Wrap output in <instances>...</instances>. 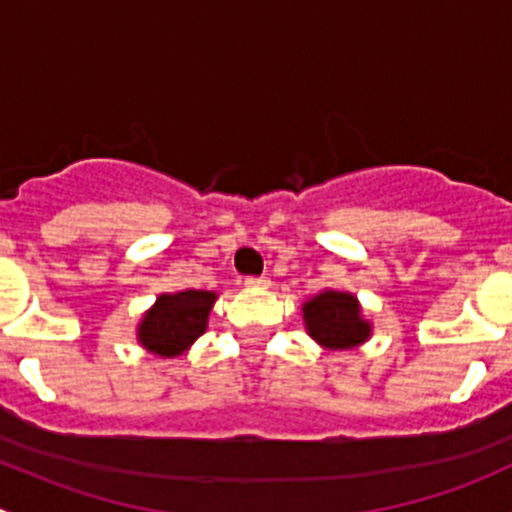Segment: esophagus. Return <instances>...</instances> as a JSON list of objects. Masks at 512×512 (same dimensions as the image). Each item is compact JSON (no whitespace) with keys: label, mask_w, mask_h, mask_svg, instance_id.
I'll use <instances>...</instances> for the list:
<instances>
[{"label":"esophagus","mask_w":512,"mask_h":512,"mask_svg":"<svg viewBox=\"0 0 512 512\" xmlns=\"http://www.w3.org/2000/svg\"><path fill=\"white\" fill-rule=\"evenodd\" d=\"M245 285L247 287H267V285H270V277L250 275V277H245Z\"/></svg>","instance_id":"1"}]
</instances>
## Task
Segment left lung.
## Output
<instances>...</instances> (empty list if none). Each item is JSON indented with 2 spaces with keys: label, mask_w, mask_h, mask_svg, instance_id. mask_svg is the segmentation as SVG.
<instances>
[{
  "label": "left lung",
  "mask_w": 512,
  "mask_h": 512,
  "mask_svg": "<svg viewBox=\"0 0 512 512\" xmlns=\"http://www.w3.org/2000/svg\"><path fill=\"white\" fill-rule=\"evenodd\" d=\"M307 332L327 349H352L369 337L371 327L361 319L359 302L347 292H322L304 304Z\"/></svg>",
  "instance_id": "8db88e82"
}]
</instances>
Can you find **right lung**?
I'll return each instance as SVG.
<instances>
[{
    "label": "right lung",
    "mask_w": 512,
    "mask_h": 512,
    "mask_svg": "<svg viewBox=\"0 0 512 512\" xmlns=\"http://www.w3.org/2000/svg\"><path fill=\"white\" fill-rule=\"evenodd\" d=\"M213 302L215 294L203 289L163 294L138 327V339L153 354L178 356L205 332Z\"/></svg>",
    "instance_id": "1"
}]
</instances>
